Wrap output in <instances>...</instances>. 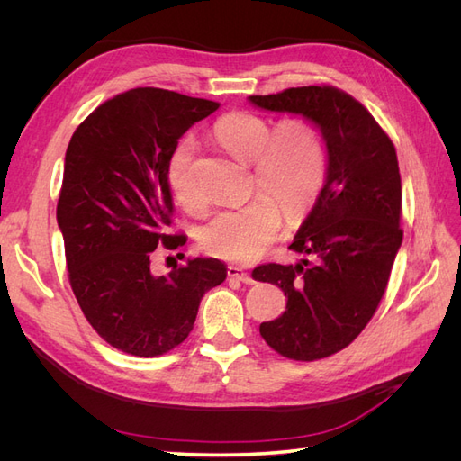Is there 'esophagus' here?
<instances>
[{
  "mask_svg": "<svg viewBox=\"0 0 461 461\" xmlns=\"http://www.w3.org/2000/svg\"><path fill=\"white\" fill-rule=\"evenodd\" d=\"M227 275H229L230 278H236V281L244 283V285H252V283H254L252 275L246 273L242 267H236V265H229V267H227Z\"/></svg>",
  "mask_w": 461,
  "mask_h": 461,
  "instance_id": "esophagus-1",
  "label": "esophagus"
}]
</instances>
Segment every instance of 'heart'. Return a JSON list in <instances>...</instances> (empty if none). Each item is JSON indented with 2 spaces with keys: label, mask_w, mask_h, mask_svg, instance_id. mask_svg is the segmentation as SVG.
<instances>
[{
  "label": "heart",
  "mask_w": 461,
  "mask_h": 461,
  "mask_svg": "<svg viewBox=\"0 0 461 461\" xmlns=\"http://www.w3.org/2000/svg\"><path fill=\"white\" fill-rule=\"evenodd\" d=\"M215 136L230 156L254 161L252 186L259 190L240 205L221 209L200 230L207 254L230 261H254L276 240L283 225L310 212L325 180V148L310 121L290 117L273 124L254 113H230L215 124ZM196 156L192 138L180 144L169 163L175 198L188 209L203 205L194 188L190 167Z\"/></svg>",
  "instance_id": "1"
}]
</instances>
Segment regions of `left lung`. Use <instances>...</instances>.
Listing matches in <instances>:
<instances>
[{"label":"left lung","instance_id":"1","mask_svg":"<svg viewBox=\"0 0 461 461\" xmlns=\"http://www.w3.org/2000/svg\"><path fill=\"white\" fill-rule=\"evenodd\" d=\"M265 111L302 115L323 134L327 176L288 248L296 265L254 269L283 288L286 310L259 332L275 352L313 361L340 352L376 312L402 244V185L393 140L369 111L334 86L249 95Z\"/></svg>","mask_w":461,"mask_h":461}]
</instances>
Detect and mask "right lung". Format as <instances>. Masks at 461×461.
<instances>
[{
    "label": "right lung",
    "instance_id": "obj_1",
    "mask_svg": "<svg viewBox=\"0 0 461 461\" xmlns=\"http://www.w3.org/2000/svg\"><path fill=\"white\" fill-rule=\"evenodd\" d=\"M217 102L161 88L107 100L78 124L65 153L58 225L68 283L88 323L121 352L153 357L183 342L225 263L194 258L153 275V249H176L169 232V163L178 138Z\"/></svg>",
    "mask_w": 461,
    "mask_h": 461
}]
</instances>
